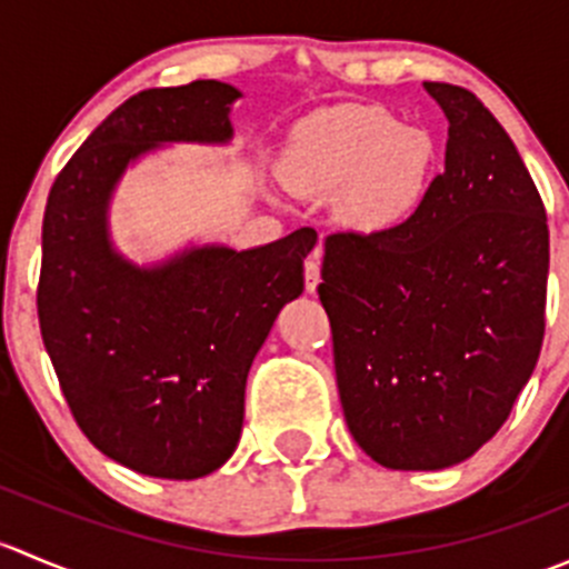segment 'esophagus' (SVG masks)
Masks as SVG:
<instances>
[{
  "label": "esophagus",
  "instance_id": "34e87169",
  "mask_svg": "<svg viewBox=\"0 0 569 569\" xmlns=\"http://www.w3.org/2000/svg\"><path fill=\"white\" fill-rule=\"evenodd\" d=\"M321 248H317L311 252V256L306 258V289L311 291H317V286H319V280H321Z\"/></svg>",
  "mask_w": 569,
  "mask_h": 569
}]
</instances>
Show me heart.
I'll list each match as a JSON object with an SVG mask.
<instances>
[{
  "label": "heart",
  "instance_id": "1",
  "mask_svg": "<svg viewBox=\"0 0 569 569\" xmlns=\"http://www.w3.org/2000/svg\"><path fill=\"white\" fill-rule=\"evenodd\" d=\"M286 187L332 194V217L358 237H382L412 220L438 170V142L382 107L347 104L295 126L280 157Z\"/></svg>",
  "mask_w": 569,
  "mask_h": 569
}]
</instances>
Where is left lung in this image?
Wrapping results in <instances>:
<instances>
[{"label":"left lung","instance_id":"1","mask_svg":"<svg viewBox=\"0 0 569 569\" xmlns=\"http://www.w3.org/2000/svg\"><path fill=\"white\" fill-rule=\"evenodd\" d=\"M449 120L446 170L410 222L325 242L319 300L355 443L443 470L501 429L545 332L548 217L503 126L470 90L423 82Z\"/></svg>","mask_w":569,"mask_h":569}]
</instances>
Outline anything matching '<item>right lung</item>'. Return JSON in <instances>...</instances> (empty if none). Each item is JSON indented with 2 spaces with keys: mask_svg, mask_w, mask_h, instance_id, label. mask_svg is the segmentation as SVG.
<instances>
[{
  "mask_svg": "<svg viewBox=\"0 0 569 569\" xmlns=\"http://www.w3.org/2000/svg\"><path fill=\"white\" fill-rule=\"evenodd\" d=\"M239 99L217 79L131 96L73 153L46 203V352L90 443L142 476L200 479L231 460L252 360L306 289L311 228L250 250L187 242L148 263L112 239L126 170L181 142L231 146Z\"/></svg>",
  "mask_w": 569,
  "mask_h": 569,
  "instance_id": "1",
  "label": "right lung"
}]
</instances>
